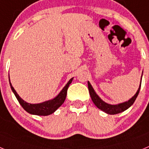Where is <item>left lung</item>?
Listing matches in <instances>:
<instances>
[{
	"label": "left lung",
	"mask_w": 149,
	"mask_h": 149,
	"mask_svg": "<svg viewBox=\"0 0 149 149\" xmlns=\"http://www.w3.org/2000/svg\"><path fill=\"white\" fill-rule=\"evenodd\" d=\"M142 79V78H141ZM141 87V82H140V85H139V87L138 89L137 92L131 99L129 100L128 101H126V102H124V103L119 104L116 105H112L109 104L105 103L104 101H103L101 98H99V96L96 94L95 92L93 89V86H91V84H89V82H88V88H89V94H90L91 98L93 100V103L95 104V106L98 107L100 110H103L104 112L107 113V114H110V115H114V114L119 113H122V112L125 111V110H127V108H129L131 105L134 104V102L136 100V97H137L138 94L139 93V89Z\"/></svg>",
	"instance_id": "1"
}]
</instances>
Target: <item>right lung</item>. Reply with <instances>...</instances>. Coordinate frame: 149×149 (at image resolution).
Returning a JSON list of instances; mask_svg holds the SVG:
<instances>
[{"label":"right lung","instance_id":"obj_1","mask_svg":"<svg viewBox=\"0 0 149 149\" xmlns=\"http://www.w3.org/2000/svg\"><path fill=\"white\" fill-rule=\"evenodd\" d=\"M72 79L73 78L69 80V81L67 83L66 85L64 86V88L62 89L61 92L59 93L58 95L55 97L54 99L45 101V102H42V103L40 104H34L27 103L26 101H24L20 96L18 95V93H16V91L14 89V88L12 86L11 83L10 82V84L12 90H13V93L15 94V97L18 99L19 104L22 105V107L27 113H29L30 114H34V115L38 116H48L51 113H53L54 112L57 110L63 104V102L65 101V98H66L67 90H68V88L69 86V84L72 83Z\"/></svg>","mask_w":149,"mask_h":149}]
</instances>
